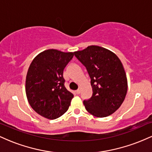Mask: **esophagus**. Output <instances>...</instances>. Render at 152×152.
<instances>
[{
    "label": "esophagus",
    "instance_id": "34e87169",
    "mask_svg": "<svg viewBox=\"0 0 152 152\" xmlns=\"http://www.w3.org/2000/svg\"><path fill=\"white\" fill-rule=\"evenodd\" d=\"M80 92H81V91H80V89H78V90H76V91H75V93H76V94H79Z\"/></svg>",
    "mask_w": 152,
    "mask_h": 152
}]
</instances>
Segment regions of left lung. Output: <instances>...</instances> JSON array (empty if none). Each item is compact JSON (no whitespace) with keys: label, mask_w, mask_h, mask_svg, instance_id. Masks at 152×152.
<instances>
[{"label":"left lung","mask_w":152,"mask_h":152,"mask_svg":"<svg viewBox=\"0 0 152 152\" xmlns=\"http://www.w3.org/2000/svg\"><path fill=\"white\" fill-rule=\"evenodd\" d=\"M74 55L91 78L93 94L89 99L83 100L87 111L101 118L113 114L121 106L127 92L126 73L120 59L98 46H88Z\"/></svg>","instance_id":"obj_1"}]
</instances>
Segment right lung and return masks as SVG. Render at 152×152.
I'll return each instance as SVG.
<instances>
[{"label":"right lung","instance_id":"right-lung-1","mask_svg":"<svg viewBox=\"0 0 152 152\" xmlns=\"http://www.w3.org/2000/svg\"><path fill=\"white\" fill-rule=\"evenodd\" d=\"M74 53L55 49L41 52L31 62L26 93L32 109L43 117L55 119L66 112L74 97L65 87L63 73Z\"/></svg>","mask_w":152,"mask_h":152}]
</instances>
